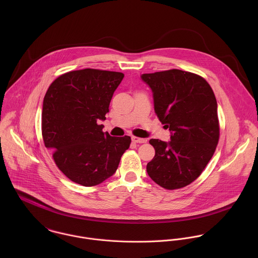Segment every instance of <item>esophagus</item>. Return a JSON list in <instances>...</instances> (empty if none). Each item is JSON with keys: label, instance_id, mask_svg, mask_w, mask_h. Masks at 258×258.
Returning a JSON list of instances; mask_svg holds the SVG:
<instances>
[{"label": "esophagus", "instance_id": "34e87169", "mask_svg": "<svg viewBox=\"0 0 258 258\" xmlns=\"http://www.w3.org/2000/svg\"><path fill=\"white\" fill-rule=\"evenodd\" d=\"M132 141H133L134 143H145L147 140H146V139H143V138H138V137L132 136Z\"/></svg>", "mask_w": 258, "mask_h": 258}]
</instances>
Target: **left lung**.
<instances>
[{
  "instance_id": "1",
  "label": "left lung",
  "mask_w": 258,
  "mask_h": 258,
  "mask_svg": "<svg viewBox=\"0 0 258 258\" xmlns=\"http://www.w3.org/2000/svg\"><path fill=\"white\" fill-rule=\"evenodd\" d=\"M152 89L154 109L171 131V141L151 139L155 157L149 177L167 189L181 188L200 177L220 138L218 103L205 78L170 70L141 75Z\"/></svg>"
}]
</instances>
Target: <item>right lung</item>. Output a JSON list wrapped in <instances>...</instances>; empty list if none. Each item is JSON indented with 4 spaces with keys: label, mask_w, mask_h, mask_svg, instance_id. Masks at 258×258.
Instances as JSON below:
<instances>
[{
    "label": "right lung",
    "mask_w": 258,
    "mask_h": 258,
    "mask_svg": "<svg viewBox=\"0 0 258 258\" xmlns=\"http://www.w3.org/2000/svg\"><path fill=\"white\" fill-rule=\"evenodd\" d=\"M122 73L85 69L58 76L42 104L41 133L57 168L74 183L101 184L116 172L131 138L102 132Z\"/></svg>",
    "instance_id": "1"
}]
</instances>
